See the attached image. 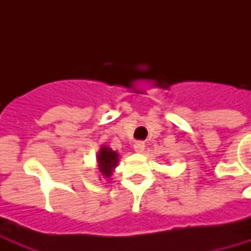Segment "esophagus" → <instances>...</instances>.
<instances>
[{"instance_id": "esophagus-1", "label": "esophagus", "mask_w": 251, "mask_h": 251, "mask_svg": "<svg viewBox=\"0 0 251 251\" xmlns=\"http://www.w3.org/2000/svg\"><path fill=\"white\" fill-rule=\"evenodd\" d=\"M145 142H142V141H138L134 143V150H135V152H143L145 151Z\"/></svg>"}]
</instances>
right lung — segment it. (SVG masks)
I'll return each instance as SVG.
<instances>
[{"mask_svg": "<svg viewBox=\"0 0 251 251\" xmlns=\"http://www.w3.org/2000/svg\"><path fill=\"white\" fill-rule=\"evenodd\" d=\"M99 171L105 178L112 176V172L118 164V153L106 146H102L98 153Z\"/></svg>", "mask_w": 251, "mask_h": 251, "instance_id": "obj_1", "label": "right lung"}]
</instances>
